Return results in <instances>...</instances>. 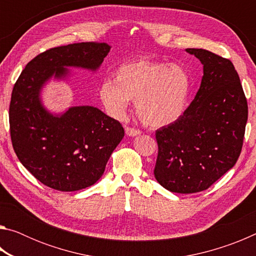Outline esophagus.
I'll list each match as a JSON object with an SVG mask.
<instances>
[{
    "label": "esophagus",
    "instance_id": "1",
    "mask_svg": "<svg viewBox=\"0 0 256 256\" xmlns=\"http://www.w3.org/2000/svg\"><path fill=\"white\" fill-rule=\"evenodd\" d=\"M125 133H126V136H140L141 131H140V130L126 126V128H125Z\"/></svg>",
    "mask_w": 256,
    "mask_h": 256
}]
</instances>
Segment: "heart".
Segmentation results:
<instances>
[{
    "label": "heart",
    "instance_id": "b5f03b06",
    "mask_svg": "<svg viewBox=\"0 0 256 256\" xmlns=\"http://www.w3.org/2000/svg\"><path fill=\"white\" fill-rule=\"evenodd\" d=\"M112 76L99 86L100 102L112 118H123L134 99L138 118L150 128L174 124L185 112L192 81L183 66L140 58L120 66Z\"/></svg>",
    "mask_w": 256,
    "mask_h": 256
}]
</instances>
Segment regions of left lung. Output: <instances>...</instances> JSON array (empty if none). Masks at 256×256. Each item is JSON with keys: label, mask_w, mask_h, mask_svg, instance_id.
<instances>
[{"label": "left lung", "mask_w": 256, "mask_h": 256, "mask_svg": "<svg viewBox=\"0 0 256 256\" xmlns=\"http://www.w3.org/2000/svg\"><path fill=\"white\" fill-rule=\"evenodd\" d=\"M203 64L198 92L183 116L156 131L154 177L170 192L209 188L240 157L248 108L235 66L202 48H188Z\"/></svg>", "instance_id": "1"}]
</instances>
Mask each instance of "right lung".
I'll list each match as a JSON object with an SVG mask.
<instances>
[{
    "mask_svg": "<svg viewBox=\"0 0 256 256\" xmlns=\"http://www.w3.org/2000/svg\"><path fill=\"white\" fill-rule=\"evenodd\" d=\"M110 50L106 42H96L47 50L26 66L12 90L8 120L14 152L50 188L73 192L96 183L124 128L92 106L70 107L53 115L42 104V86L53 76L66 79V68L98 70Z\"/></svg>",
    "mask_w": 256,
    "mask_h": 256,
    "instance_id": "add662e5",
    "label": "right lung"
}]
</instances>
